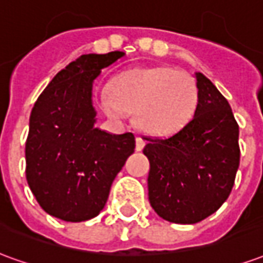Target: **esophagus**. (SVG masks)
<instances>
[{"label":"esophagus","mask_w":263,"mask_h":263,"mask_svg":"<svg viewBox=\"0 0 263 263\" xmlns=\"http://www.w3.org/2000/svg\"><path fill=\"white\" fill-rule=\"evenodd\" d=\"M143 146H145V141H143L141 137H137V145H135V149H137V151H142Z\"/></svg>","instance_id":"esophagus-1"}]
</instances>
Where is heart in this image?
I'll return each instance as SVG.
<instances>
[{"label": "heart", "mask_w": 263, "mask_h": 263, "mask_svg": "<svg viewBox=\"0 0 263 263\" xmlns=\"http://www.w3.org/2000/svg\"><path fill=\"white\" fill-rule=\"evenodd\" d=\"M198 100L193 77L167 66L126 70L98 94L107 117L121 121L132 111L138 128L154 137L182 131L193 120Z\"/></svg>", "instance_id": "obj_1"}]
</instances>
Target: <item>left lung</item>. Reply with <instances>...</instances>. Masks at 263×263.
<instances>
[{"label":"left lung","instance_id":"1","mask_svg":"<svg viewBox=\"0 0 263 263\" xmlns=\"http://www.w3.org/2000/svg\"><path fill=\"white\" fill-rule=\"evenodd\" d=\"M198 107L193 120L165 139L146 138L149 203L163 220L196 224L220 209L239 166V128L217 87L196 73Z\"/></svg>","mask_w":263,"mask_h":263}]
</instances>
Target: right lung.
<instances>
[{"instance_id":"add662e5","label":"right lung","mask_w":263,"mask_h":263,"mask_svg":"<svg viewBox=\"0 0 263 263\" xmlns=\"http://www.w3.org/2000/svg\"><path fill=\"white\" fill-rule=\"evenodd\" d=\"M124 54H81L54 76L32 108L26 180L39 205L56 218L81 222L97 217L135 151L131 132L115 135L96 128L92 105L94 80Z\"/></svg>"}]
</instances>
